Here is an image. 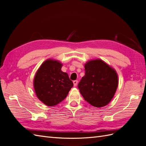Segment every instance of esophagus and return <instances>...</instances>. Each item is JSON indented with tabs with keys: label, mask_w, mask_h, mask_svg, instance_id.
I'll use <instances>...</instances> for the list:
<instances>
[{
	"label": "esophagus",
	"mask_w": 146,
	"mask_h": 146,
	"mask_svg": "<svg viewBox=\"0 0 146 146\" xmlns=\"http://www.w3.org/2000/svg\"><path fill=\"white\" fill-rule=\"evenodd\" d=\"M73 83H74V86H76L77 85V84H78V81H77V80H74V81L73 82Z\"/></svg>",
	"instance_id": "1"
}]
</instances>
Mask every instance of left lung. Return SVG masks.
Returning a JSON list of instances; mask_svg holds the SVG:
<instances>
[{"mask_svg":"<svg viewBox=\"0 0 146 146\" xmlns=\"http://www.w3.org/2000/svg\"><path fill=\"white\" fill-rule=\"evenodd\" d=\"M85 68V76L78 85L84 99L95 107L100 108L108 105L118 86L116 70L100 59L87 61Z\"/></svg>","mask_w":146,"mask_h":146,"instance_id":"left-lung-1","label":"left lung"}]
</instances>
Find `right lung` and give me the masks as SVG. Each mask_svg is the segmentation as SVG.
Wrapping results in <instances>:
<instances>
[{
  "instance_id": "obj_1",
  "label": "right lung",
  "mask_w": 146,
  "mask_h": 146,
  "mask_svg": "<svg viewBox=\"0 0 146 146\" xmlns=\"http://www.w3.org/2000/svg\"><path fill=\"white\" fill-rule=\"evenodd\" d=\"M62 66L58 60L47 59L35 74L33 79L35 93L39 100L48 107L63 101L73 86L68 74L61 70Z\"/></svg>"
}]
</instances>
